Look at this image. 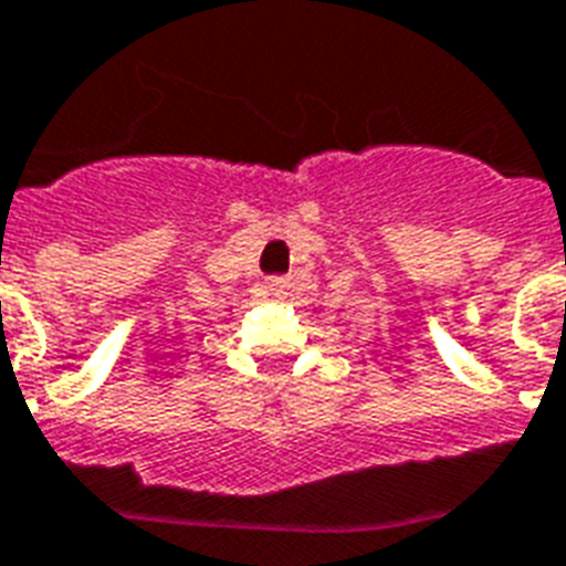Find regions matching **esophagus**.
Here are the masks:
<instances>
[{
    "mask_svg": "<svg viewBox=\"0 0 566 566\" xmlns=\"http://www.w3.org/2000/svg\"><path fill=\"white\" fill-rule=\"evenodd\" d=\"M268 289H271V295H286L289 280L286 277H271V280H268Z\"/></svg>",
    "mask_w": 566,
    "mask_h": 566,
    "instance_id": "esophagus-1",
    "label": "esophagus"
}]
</instances>
